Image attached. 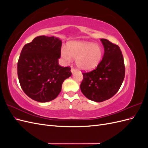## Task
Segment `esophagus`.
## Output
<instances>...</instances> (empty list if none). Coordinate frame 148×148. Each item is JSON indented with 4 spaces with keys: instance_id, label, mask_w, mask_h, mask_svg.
<instances>
[{
    "instance_id": "obj_1",
    "label": "esophagus",
    "mask_w": 148,
    "mask_h": 148,
    "mask_svg": "<svg viewBox=\"0 0 148 148\" xmlns=\"http://www.w3.org/2000/svg\"><path fill=\"white\" fill-rule=\"evenodd\" d=\"M76 71V70L73 68V67H71V72L72 73H74Z\"/></svg>"
}]
</instances>
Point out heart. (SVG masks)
Listing matches in <instances>:
<instances>
[{"label":"heart","instance_id":"obj_1","mask_svg":"<svg viewBox=\"0 0 148 148\" xmlns=\"http://www.w3.org/2000/svg\"><path fill=\"white\" fill-rule=\"evenodd\" d=\"M61 56L66 64H70L76 59V64L79 69L90 70L100 63L102 49L96 44L86 41H72L69 43L68 49H61Z\"/></svg>","mask_w":148,"mask_h":148}]
</instances>
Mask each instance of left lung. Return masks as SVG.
Returning <instances> with one entry per match:
<instances>
[{
  "mask_svg": "<svg viewBox=\"0 0 148 148\" xmlns=\"http://www.w3.org/2000/svg\"><path fill=\"white\" fill-rule=\"evenodd\" d=\"M104 54L96 68L83 72L80 89L88 99L102 102L118 92L125 78L123 57L118 45L106 39H101Z\"/></svg>",
  "mask_w": 148,
  "mask_h": 148,
  "instance_id": "8db88e82",
  "label": "left lung"
}]
</instances>
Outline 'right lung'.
<instances>
[{
	"label": "right lung",
	"mask_w": 148,
	"mask_h": 148,
	"mask_svg": "<svg viewBox=\"0 0 148 148\" xmlns=\"http://www.w3.org/2000/svg\"><path fill=\"white\" fill-rule=\"evenodd\" d=\"M62 41L54 36H39L25 44L17 64L18 77L24 92L36 101L56 99L64 81L71 75L70 66L59 64Z\"/></svg>",
	"instance_id": "add662e5"
}]
</instances>
